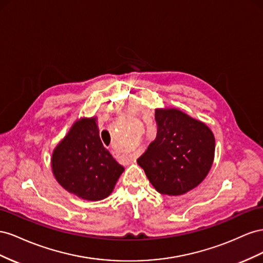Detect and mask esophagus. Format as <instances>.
Segmentation results:
<instances>
[{
  "label": "esophagus",
  "instance_id": "34e87169",
  "mask_svg": "<svg viewBox=\"0 0 263 263\" xmlns=\"http://www.w3.org/2000/svg\"><path fill=\"white\" fill-rule=\"evenodd\" d=\"M111 153H112V155H114L115 157H122L123 156L127 162H131V161H133L134 159H136V156H134V155H121L117 151L116 148H112L111 149Z\"/></svg>",
  "mask_w": 263,
  "mask_h": 263
}]
</instances>
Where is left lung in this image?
Listing matches in <instances>:
<instances>
[{
    "instance_id": "obj_1",
    "label": "left lung",
    "mask_w": 263,
    "mask_h": 263,
    "mask_svg": "<svg viewBox=\"0 0 263 263\" xmlns=\"http://www.w3.org/2000/svg\"><path fill=\"white\" fill-rule=\"evenodd\" d=\"M156 138L138 159L154 189L168 196L199 185L211 170L215 137L209 127L177 109H155Z\"/></svg>"
}]
</instances>
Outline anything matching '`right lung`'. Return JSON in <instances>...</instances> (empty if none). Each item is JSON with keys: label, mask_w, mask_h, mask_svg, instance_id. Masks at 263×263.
<instances>
[{"label": "right lung", "mask_w": 263, "mask_h": 263, "mask_svg": "<svg viewBox=\"0 0 263 263\" xmlns=\"http://www.w3.org/2000/svg\"><path fill=\"white\" fill-rule=\"evenodd\" d=\"M51 170L67 192L97 201L112 193L124 167L103 146L97 118L92 117L72 124L52 152Z\"/></svg>", "instance_id": "right-lung-1"}]
</instances>
